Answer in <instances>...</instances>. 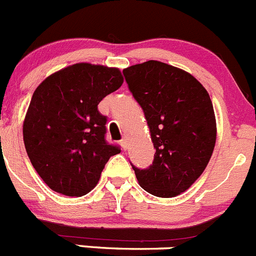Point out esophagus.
Listing matches in <instances>:
<instances>
[{
	"mask_svg": "<svg viewBox=\"0 0 256 256\" xmlns=\"http://www.w3.org/2000/svg\"><path fill=\"white\" fill-rule=\"evenodd\" d=\"M120 144H121V146H122V148H124V150H126V148H128V138H124L122 140L120 141Z\"/></svg>",
	"mask_w": 256,
	"mask_h": 256,
	"instance_id": "1",
	"label": "esophagus"
}]
</instances>
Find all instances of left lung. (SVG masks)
Instances as JSON below:
<instances>
[{"instance_id": "1", "label": "left lung", "mask_w": 256, "mask_h": 256, "mask_svg": "<svg viewBox=\"0 0 256 256\" xmlns=\"http://www.w3.org/2000/svg\"><path fill=\"white\" fill-rule=\"evenodd\" d=\"M122 74L156 150L148 168L131 164L136 178L155 196H176L199 178L212 155L216 122L209 94L194 76L160 61L130 66Z\"/></svg>"}]
</instances>
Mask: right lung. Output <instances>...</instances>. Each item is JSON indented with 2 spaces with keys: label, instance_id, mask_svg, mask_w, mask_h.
Returning <instances> with one entry per match:
<instances>
[{
  "label": "right lung",
  "instance_id": "1",
  "mask_svg": "<svg viewBox=\"0 0 256 256\" xmlns=\"http://www.w3.org/2000/svg\"><path fill=\"white\" fill-rule=\"evenodd\" d=\"M120 70L76 64L34 90L24 122L27 155L42 180L60 194L82 196L120 146L106 141L108 118L98 105L122 85Z\"/></svg>",
  "mask_w": 256,
  "mask_h": 256
}]
</instances>
